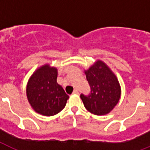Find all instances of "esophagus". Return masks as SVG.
<instances>
[{"label":"esophagus","mask_w":150,"mask_h":150,"mask_svg":"<svg viewBox=\"0 0 150 150\" xmlns=\"http://www.w3.org/2000/svg\"><path fill=\"white\" fill-rule=\"evenodd\" d=\"M72 94H74V95H77V94H79V91H78V89H75V90L73 91Z\"/></svg>","instance_id":"esophagus-1"}]
</instances>
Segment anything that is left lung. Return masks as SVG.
Instances as JSON below:
<instances>
[{"mask_svg": "<svg viewBox=\"0 0 150 150\" xmlns=\"http://www.w3.org/2000/svg\"><path fill=\"white\" fill-rule=\"evenodd\" d=\"M84 72L91 88L89 96H80L86 109L96 115L109 114L121 98V86L117 76L101 60Z\"/></svg>", "mask_w": 150, "mask_h": 150, "instance_id": "obj_1", "label": "left lung"}]
</instances>
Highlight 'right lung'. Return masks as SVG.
Masks as SVG:
<instances>
[{
	"label": "right lung",
	"instance_id": "1",
	"mask_svg": "<svg viewBox=\"0 0 150 150\" xmlns=\"http://www.w3.org/2000/svg\"><path fill=\"white\" fill-rule=\"evenodd\" d=\"M57 68L46 64L36 69L26 86L32 108L43 116H53L64 108L69 96L57 82Z\"/></svg>",
	"mask_w": 150,
	"mask_h": 150
}]
</instances>
